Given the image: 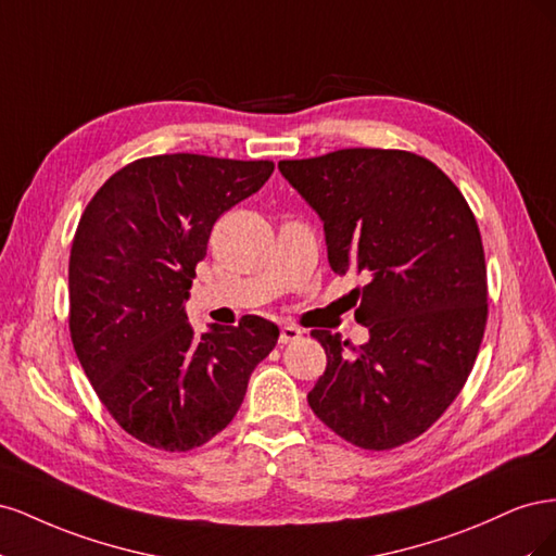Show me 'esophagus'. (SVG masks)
<instances>
[{"label":"esophagus","instance_id":"1","mask_svg":"<svg viewBox=\"0 0 556 556\" xmlns=\"http://www.w3.org/2000/svg\"><path fill=\"white\" fill-rule=\"evenodd\" d=\"M301 333H304V331H301L299 327H294V325H285V327H280V343L282 345H288V343H294V341H299L301 339Z\"/></svg>","mask_w":556,"mask_h":556}]
</instances>
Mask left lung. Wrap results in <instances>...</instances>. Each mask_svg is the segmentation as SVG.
Listing matches in <instances>:
<instances>
[{
	"instance_id": "obj_1",
	"label": "left lung",
	"mask_w": 556,
	"mask_h": 556,
	"mask_svg": "<svg viewBox=\"0 0 556 556\" xmlns=\"http://www.w3.org/2000/svg\"><path fill=\"white\" fill-rule=\"evenodd\" d=\"M280 174L325 223L329 266L355 271L352 348L313 329L327 368L308 406L348 443L392 450L457 399L486 325V266L473 211L439 166L408 150L345 148L282 160Z\"/></svg>"
}]
</instances>
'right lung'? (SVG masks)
I'll return each mask as SVG.
<instances>
[{"label":"right lung","mask_w":556,"mask_h":556,"mask_svg":"<svg viewBox=\"0 0 556 556\" xmlns=\"http://www.w3.org/2000/svg\"><path fill=\"white\" fill-rule=\"evenodd\" d=\"M271 174L268 160L141 157L80 215L70 257L72 343L104 408L150 447L208 443L278 343V327L257 315L197 333L185 313L215 220Z\"/></svg>","instance_id":"add662e5"}]
</instances>
